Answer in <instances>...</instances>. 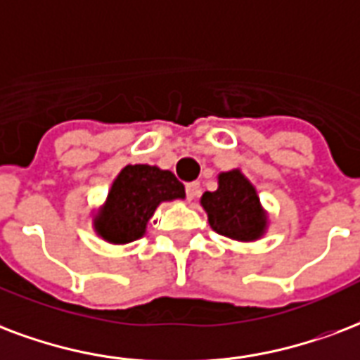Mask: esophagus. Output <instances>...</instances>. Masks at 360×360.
I'll use <instances>...</instances> for the list:
<instances>
[{"instance_id":"34e87169","label":"esophagus","mask_w":360,"mask_h":360,"mask_svg":"<svg viewBox=\"0 0 360 360\" xmlns=\"http://www.w3.org/2000/svg\"><path fill=\"white\" fill-rule=\"evenodd\" d=\"M200 196V183L198 181H193V183H187V198L191 202L196 200Z\"/></svg>"}]
</instances>
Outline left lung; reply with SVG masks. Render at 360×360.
I'll return each mask as SVG.
<instances>
[{
    "label": "left lung",
    "instance_id": "1",
    "mask_svg": "<svg viewBox=\"0 0 360 360\" xmlns=\"http://www.w3.org/2000/svg\"><path fill=\"white\" fill-rule=\"evenodd\" d=\"M202 206L215 233L234 240H257L267 227L259 196L238 169L221 173L219 187L204 193Z\"/></svg>",
    "mask_w": 360,
    "mask_h": 360
}]
</instances>
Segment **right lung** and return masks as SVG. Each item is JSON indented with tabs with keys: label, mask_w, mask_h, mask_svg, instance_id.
Returning a JSON list of instances; mask_svg holds the SVG:
<instances>
[{
	"label": "right lung",
	"mask_w": 360,
	"mask_h": 360,
	"mask_svg": "<svg viewBox=\"0 0 360 360\" xmlns=\"http://www.w3.org/2000/svg\"><path fill=\"white\" fill-rule=\"evenodd\" d=\"M175 198H185V187L172 172L148 164L126 166L95 217V231L112 244L137 240L160 202Z\"/></svg>",
	"instance_id": "1"
}]
</instances>
